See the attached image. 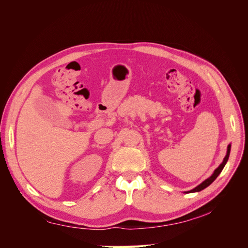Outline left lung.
<instances>
[{
	"mask_svg": "<svg viewBox=\"0 0 248 248\" xmlns=\"http://www.w3.org/2000/svg\"><path fill=\"white\" fill-rule=\"evenodd\" d=\"M230 152H231V144L228 146V149H227V154H226V156H224V158H223V160H222V162L219 164V167L217 168L214 171H213V174L210 176L208 179H206L205 181H202L200 185H198L197 187H194L193 189H191V190H189V191H185V193H191V192H199V191H201V190H202V189H205L206 187H208L210 184H211L214 180L218 177V175L220 174L221 172V170H223V168H224V166H226V163L228 162V160H229V156H230Z\"/></svg>",
	"mask_w": 248,
	"mask_h": 248,
	"instance_id": "1",
	"label": "left lung"
}]
</instances>
